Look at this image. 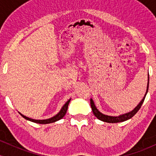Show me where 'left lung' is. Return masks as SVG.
Here are the masks:
<instances>
[{
	"label": "left lung",
	"mask_w": 156,
	"mask_h": 156,
	"mask_svg": "<svg viewBox=\"0 0 156 156\" xmlns=\"http://www.w3.org/2000/svg\"><path fill=\"white\" fill-rule=\"evenodd\" d=\"M149 76V75H148ZM148 87H149V77H148V83H147V92L145 95H144V98L142 99L139 104L135 108L133 109L132 112H130L129 113H127V114H123V115H120L119 117H112V116H108V115H105V114H102L96 108V106L94 105V102H93L92 99H90V104H91V108H92V110L93 112V114L95 117L98 118V119L100 120L105 122H108V123H117V122H124L128 120V119H130L131 117H133L134 115L138 112V111L141 108V106L142 105L143 102H144V99H145V97L147 93L148 92Z\"/></svg>",
	"instance_id": "1"
}]
</instances>
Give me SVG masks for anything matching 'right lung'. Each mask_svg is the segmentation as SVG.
<instances>
[{
  "label": "right lung",
  "mask_w": 156,
  "mask_h": 156,
  "mask_svg": "<svg viewBox=\"0 0 156 156\" xmlns=\"http://www.w3.org/2000/svg\"><path fill=\"white\" fill-rule=\"evenodd\" d=\"M69 101H70V99H69V101H68L67 103H66L65 104L63 105V107H62V109H61L60 112H58L56 115L54 116V117L50 118V119H42V120H39V119H31V118L27 117H26V116L23 115V114H21L20 113V115L22 116L23 118H25V119H27V120L31 121V122H33L39 123V124H49V123L55 122L59 120V119H62V118L64 117V115H65L66 113H67L68 105H69Z\"/></svg>",
  "instance_id": "obj_1"
}]
</instances>
